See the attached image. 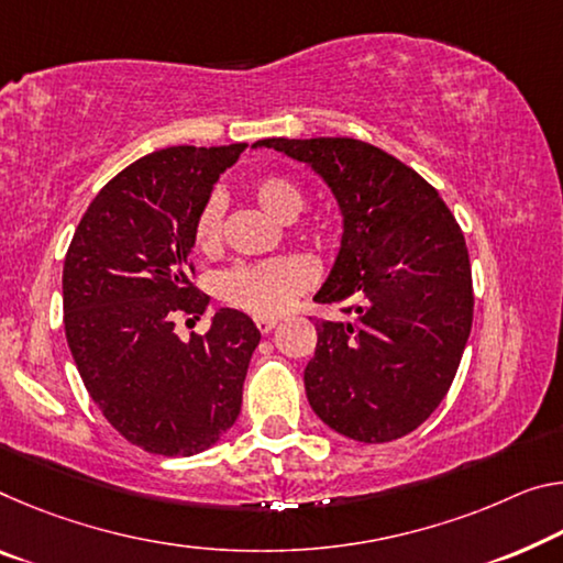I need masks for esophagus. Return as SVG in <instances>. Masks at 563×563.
<instances>
[{"instance_id": "34e87169", "label": "esophagus", "mask_w": 563, "mask_h": 563, "mask_svg": "<svg viewBox=\"0 0 563 563\" xmlns=\"http://www.w3.org/2000/svg\"><path fill=\"white\" fill-rule=\"evenodd\" d=\"M275 323H278V320H275V318H257L255 320V325H257V330H261L263 335L271 333V330L275 328Z\"/></svg>"}]
</instances>
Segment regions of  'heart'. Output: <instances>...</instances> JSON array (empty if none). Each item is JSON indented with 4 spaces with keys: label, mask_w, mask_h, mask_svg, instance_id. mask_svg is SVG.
I'll list each match as a JSON object with an SVG mask.
<instances>
[{
    "label": "heart",
    "mask_w": 563,
    "mask_h": 563,
    "mask_svg": "<svg viewBox=\"0 0 563 563\" xmlns=\"http://www.w3.org/2000/svg\"><path fill=\"white\" fill-rule=\"evenodd\" d=\"M253 198L267 216L288 222L302 210V192L285 177H263L253 185ZM222 205L210 198L202 205L195 222V245L212 253L220 245ZM313 280L310 267L300 257H275V261L238 265L220 278V296L233 306L255 316H278Z\"/></svg>",
    "instance_id": "1"
}]
</instances>
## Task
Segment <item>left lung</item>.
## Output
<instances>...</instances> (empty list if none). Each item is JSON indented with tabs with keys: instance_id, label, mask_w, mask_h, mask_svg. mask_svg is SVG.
<instances>
[{
	"instance_id": "obj_1",
	"label": "left lung",
	"mask_w": 563,
	"mask_h": 563,
	"mask_svg": "<svg viewBox=\"0 0 563 563\" xmlns=\"http://www.w3.org/2000/svg\"><path fill=\"white\" fill-rule=\"evenodd\" d=\"M308 165L341 210V250L318 302L351 300L347 320H318L308 404L335 433L388 443L416 431L456 378L474 288L466 240L441 195L394 155L353 137L257 140Z\"/></svg>"
}]
</instances>
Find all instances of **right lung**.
<instances>
[{
  "label": "right lung",
  "mask_w": 563,
  "mask_h": 563,
  "mask_svg": "<svg viewBox=\"0 0 563 563\" xmlns=\"http://www.w3.org/2000/svg\"><path fill=\"white\" fill-rule=\"evenodd\" d=\"M247 145L165 147L112 177L89 202L62 273L65 333L89 398L130 443L157 456L208 451L240 416L261 330L220 308L180 341L175 313L202 316L190 283L195 222Z\"/></svg>",
  "instance_id": "right-lung-1"
}]
</instances>
